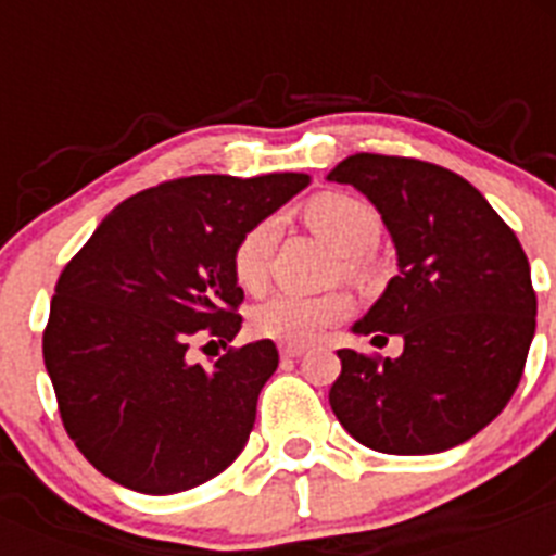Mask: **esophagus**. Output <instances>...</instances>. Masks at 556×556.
Here are the masks:
<instances>
[{"label":"esophagus","instance_id":"esophagus-1","mask_svg":"<svg viewBox=\"0 0 556 556\" xmlns=\"http://www.w3.org/2000/svg\"><path fill=\"white\" fill-rule=\"evenodd\" d=\"M303 353H306V348L303 345H281L283 358H298V356H303Z\"/></svg>","mask_w":556,"mask_h":556}]
</instances>
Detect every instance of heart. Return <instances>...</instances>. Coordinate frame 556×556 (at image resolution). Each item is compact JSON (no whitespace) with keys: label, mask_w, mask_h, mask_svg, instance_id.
<instances>
[{"label":"heart","mask_w":556,"mask_h":556,"mask_svg":"<svg viewBox=\"0 0 556 556\" xmlns=\"http://www.w3.org/2000/svg\"><path fill=\"white\" fill-rule=\"evenodd\" d=\"M303 219L323 242L345 255L342 258L345 273H365L362 253H367L381 236V217L370 203H365L356 194H348V191H326V194L308 200L306 208H303ZM275 236H278V228H275L273 219H262V223L250 225L236 242L233 255H230L233 278L248 292H258L267 283ZM348 314H351V301L342 292L314 294V298L278 292L253 306L250 328L258 337L278 339L287 345H301V342H312L323 331L345 320Z\"/></svg>","instance_id":"obj_1"}]
</instances>
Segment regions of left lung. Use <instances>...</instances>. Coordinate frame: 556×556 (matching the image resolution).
<instances>
[{"instance_id":"obj_1","label":"left lung","mask_w":556,"mask_h":556,"mask_svg":"<svg viewBox=\"0 0 556 556\" xmlns=\"http://www.w3.org/2000/svg\"><path fill=\"white\" fill-rule=\"evenodd\" d=\"M378 208L397 275L356 333H397V358L337 351L328 401L362 445L440 454L479 434L509 404L534 337L538 298L518 236L456 172L356 152L328 172Z\"/></svg>"}]
</instances>
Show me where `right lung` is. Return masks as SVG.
I'll return each mask as SVG.
<instances>
[{
  "label": "right lung",
  "mask_w": 556,
  "mask_h": 556,
  "mask_svg": "<svg viewBox=\"0 0 556 556\" xmlns=\"http://www.w3.org/2000/svg\"><path fill=\"white\" fill-rule=\"evenodd\" d=\"M308 186L301 172L191 175L119 203L63 267L43 365L66 434L102 476L147 495L198 488L242 454L273 339L230 348L214 370L191 339L228 345L242 328L239 236Z\"/></svg>",
  "instance_id": "1"
}]
</instances>
